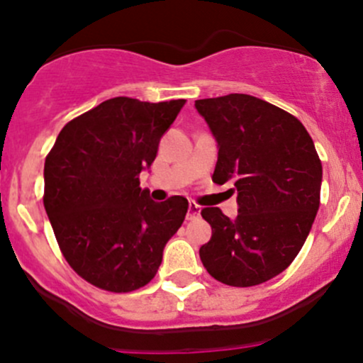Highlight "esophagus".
I'll use <instances>...</instances> for the list:
<instances>
[{
  "label": "esophagus",
  "mask_w": 363,
  "mask_h": 363,
  "mask_svg": "<svg viewBox=\"0 0 363 363\" xmlns=\"http://www.w3.org/2000/svg\"><path fill=\"white\" fill-rule=\"evenodd\" d=\"M200 216V205L195 202H189L188 205V219H195Z\"/></svg>",
  "instance_id": "34e87169"
}]
</instances>
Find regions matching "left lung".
I'll return each mask as SVG.
<instances>
[{"instance_id":"1","label":"left lung","mask_w":363,"mask_h":363,"mask_svg":"<svg viewBox=\"0 0 363 363\" xmlns=\"http://www.w3.org/2000/svg\"><path fill=\"white\" fill-rule=\"evenodd\" d=\"M218 142L212 181L232 182L239 214L202 208L212 237L200 247L207 272L228 286H256L288 269L320 208L321 161L303 124L250 94L195 101Z\"/></svg>"}]
</instances>
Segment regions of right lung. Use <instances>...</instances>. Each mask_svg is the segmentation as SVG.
<instances>
[{"label": "right lung", "mask_w": 363, "mask_h": 363, "mask_svg": "<svg viewBox=\"0 0 363 363\" xmlns=\"http://www.w3.org/2000/svg\"><path fill=\"white\" fill-rule=\"evenodd\" d=\"M184 104L111 98L67 123L47 155V216L68 265L93 286L113 294L145 286L181 228L188 200L156 203L138 175Z\"/></svg>", "instance_id": "right-lung-1"}]
</instances>
